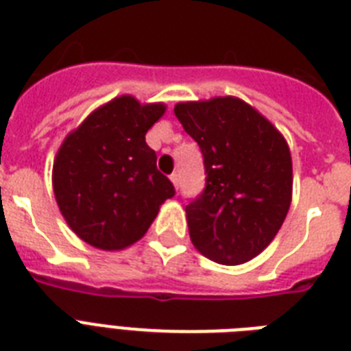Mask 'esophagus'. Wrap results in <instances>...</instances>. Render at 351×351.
<instances>
[{
  "label": "esophagus",
  "mask_w": 351,
  "mask_h": 351,
  "mask_svg": "<svg viewBox=\"0 0 351 351\" xmlns=\"http://www.w3.org/2000/svg\"><path fill=\"white\" fill-rule=\"evenodd\" d=\"M171 182L175 185V189H178V185H180V176H178V173H173V175H171Z\"/></svg>",
  "instance_id": "obj_1"
}]
</instances>
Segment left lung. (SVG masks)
<instances>
[{
	"label": "left lung",
	"mask_w": 351,
	"mask_h": 351,
	"mask_svg": "<svg viewBox=\"0 0 351 351\" xmlns=\"http://www.w3.org/2000/svg\"><path fill=\"white\" fill-rule=\"evenodd\" d=\"M175 115L202 149L205 189L185 207L191 241L220 265L263 252L292 202V156L285 136L238 97L178 102Z\"/></svg>",
	"instance_id": "obj_1"
}]
</instances>
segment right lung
<instances>
[{
	"instance_id": "1",
	"label": "right lung",
	"mask_w": 351,
	"mask_h": 351,
	"mask_svg": "<svg viewBox=\"0 0 351 351\" xmlns=\"http://www.w3.org/2000/svg\"><path fill=\"white\" fill-rule=\"evenodd\" d=\"M164 113V102L115 97L70 131L57 151L52 185L59 210L95 249L122 250L141 240L175 195L146 144L147 130Z\"/></svg>"
}]
</instances>
